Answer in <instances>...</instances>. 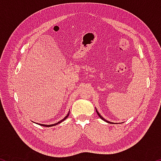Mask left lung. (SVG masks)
Masks as SVG:
<instances>
[{
  "instance_id": "obj_1",
  "label": "left lung",
  "mask_w": 161,
  "mask_h": 161,
  "mask_svg": "<svg viewBox=\"0 0 161 161\" xmlns=\"http://www.w3.org/2000/svg\"><path fill=\"white\" fill-rule=\"evenodd\" d=\"M96 111H97V114H98V116H99L100 117V119H102L103 120V121H106V122H107V123H109V124H114V123H112V122H110V121H107V120H106L104 118H103V117H102V116H101V114H100L99 112H98L97 110V108H96Z\"/></svg>"
}]
</instances>
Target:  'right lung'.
<instances>
[{"label": "right lung", "instance_id": "add662e5", "mask_svg": "<svg viewBox=\"0 0 161 161\" xmlns=\"http://www.w3.org/2000/svg\"><path fill=\"white\" fill-rule=\"evenodd\" d=\"M69 113L67 114V115L64 117V118L62 119V120H61V121H58V123H55V124H50V125H46V124H38V123H35V122H34V123H35V124H38V125H40V126H45V127H50V126H56V125H58V124H60V123H62V121H64L65 119H66L68 116H69ZM33 122V121H32Z\"/></svg>", "mask_w": 161, "mask_h": 161}]
</instances>
